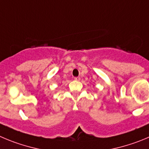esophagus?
Returning a JSON list of instances; mask_svg holds the SVG:
<instances>
[{
  "label": "esophagus",
  "instance_id": "1",
  "mask_svg": "<svg viewBox=\"0 0 149 149\" xmlns=\"http://www.w3.org/2000/svg\"><path fill=\"white\" fill-rule=\"evenodd\" d=\"M74 80H76V81H79V80H80V78H79V77H75Z\"/></svg>",
  "mask_w": 149,
  "mask_h": 149
}]
</instances>
